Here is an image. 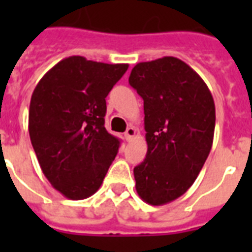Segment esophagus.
Segmentation results:
<instances>
[{"instance_id": "34e87169", "label": "esophagus", "mask_w": 252, "mask_h": 252, "mask_svg": "<svg viewBox=\"0 0 252 252\" xmlns=\"http://www.w3.org/2000/svg\"><path fill=\"white\" fill-rule=\"evenodd\" d=\"M134 134H136V129H134L133 126H129V128L126 130V133H124V137H126V141H130V140L134 137Z\"/></svg>"}]
</instances>
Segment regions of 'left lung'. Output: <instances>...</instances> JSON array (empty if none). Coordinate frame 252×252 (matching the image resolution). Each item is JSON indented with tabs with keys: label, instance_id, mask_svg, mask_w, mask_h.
I'll return each mask as SVG.
<instances>
[{
	"label": "left lung",
	"instance_id": "8db88e82",
	"mask_svg": "<svg viewBox=\"0 0 252 252\" xmlns=\"http://www.w3.org/2000/svg\"><path fill=\"white\" fill-rule=\"evenodd\" d=\"M129 85L144 99L148 152L133 168L136 191L145 203L163 205L191 187L213 144L215 100L197 73L166 56L140 63Z\"/></svg>",
	"mask_w": 252,
	"mask_h": 252
}]
</instances>
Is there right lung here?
Instances as JSON below:
<instances>
[{
  "instance_id": "add662e5",
  "label": "right lung",
  "mask_w": 252,
  "mask_h": 252,
  "mask_svg": "<svg viewBox=\"0 0 252 252\" xmlns=\"http://www.w3.org/2000/svg\"><path fill=\"white\" fill-rule=\"evenodd\" d=\"M128 64L66 57L39 81L31 96L29 132L41 171L65 197L98 191L120 140L104 128L106 96Z\"/></svg>"
}]
</instances>
